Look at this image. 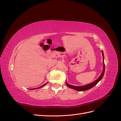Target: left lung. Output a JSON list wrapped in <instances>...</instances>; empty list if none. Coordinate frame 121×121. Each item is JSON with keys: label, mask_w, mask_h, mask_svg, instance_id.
Returning <instances> with one entry per match:
<instances>
[{"label": "left lung", "mask_w": 121, "mask_h": 121, "mask_svg": "<svg viewBox=\"0 0 121 121\" xmlns=\"http://www.w3.org/2000/svg\"><path fill=\"white\" fill-rule=\"evenodd\" d=\"M102 56H103V60H104V53L102 51ZM104 69L103 71H102L101 75L99 77L96 81H95L94 82H93L92 83H90L89 84H88V85H84V86H73L71 85H69V84H68L67 82H66V85H67L68 87H69V88H71L72 89H74L77 91H86L88 90L91 88H92L93 87H94L95 85H96V84L98 83V82L100 81V80L102 78L104 75V71H105V65H104Z\"/></svg>", "instance_id": "1"}]
</instances>
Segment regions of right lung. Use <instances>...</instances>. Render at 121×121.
Listing matches in <instances>:
<instances>
[{"mask_svg":"<svg viewBox=\"0 0 121 121\" xmlns=\"http://www.w3.org/2000/svg\"><path fill=\"white\" fill-rule=\"evenodd\" d=\"M47 84V83H46V84H44V85H43L42 86H40V87H38V88H33V89H38V88H41L42 87H43V86H44L45 85H46V84Z\"/></svg>","mask_w":121,"mask_h":121,"instance_id":"obj_1","label":"right lung"}]
</instances>
